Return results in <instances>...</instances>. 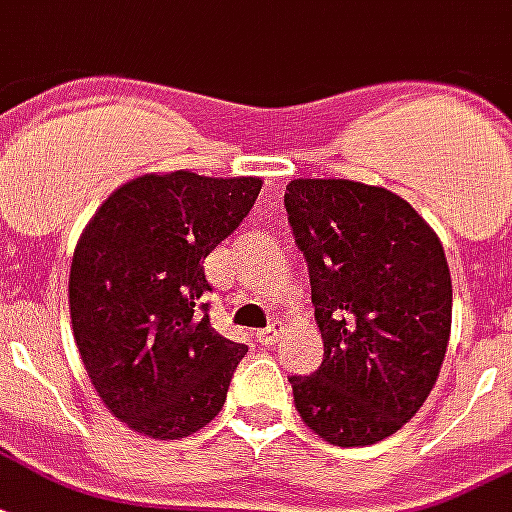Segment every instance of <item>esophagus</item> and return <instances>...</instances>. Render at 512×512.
Here are the masks:
<instances>
[{"label": "esophagus", "instance_id": "esophagus-1", "mask_svg": "<svg viewBox=\"0 0 512 512\" xmlns=\"http://www.w3.org/2000/svg\"><path fill=\"white\" fill-rule=\"evenodd\" d=\"M279 333H282V323H279V320H274V323L268 325V328L257 331V342L271 347V344H276V339H279Z\"/></svg>", "mask_w": 512, "mask_h": 512}]
</instances>
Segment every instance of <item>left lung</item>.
I'll return each instance as SVG.
<instances>
[{
    "instance_id": "8db88e82",
    "label": "left lung",
    "mask_w": 512,
    "mask_h": 512,
    "mask_svg": "<svg viewBox=\"0 0 512 512\" xmlns=\"http://www.w3.org/2000/svg\"><path fill=\"white\" fill-rule=\"evenodd\" d=\"M285 208L312 282L323 363L290 377L295 410L339 448L391 437L423 407L450 339L448 260L391 189L295 179Z\"/></svg>"
}]
</instances>
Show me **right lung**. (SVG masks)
Masks as SVG:
<instances>
[{
    "label": "right lung",
    "instance_id": "1",
    "mask_svg": "<svg viewBox=\"0 0 512 512\" xmlns=\"http://www.w3.org/2000/svg\"><path fill=\"white\" fill-rule=\"evenodd\" d=\"M260 187L255 176L146 173L83 227L70 266L75 344L102 404L143 437H189L225 404L246 347L211 328L203 260Z\"/></svg>",
    "mask_w": 512,
    "mask_h": 512
}]
</instances>
